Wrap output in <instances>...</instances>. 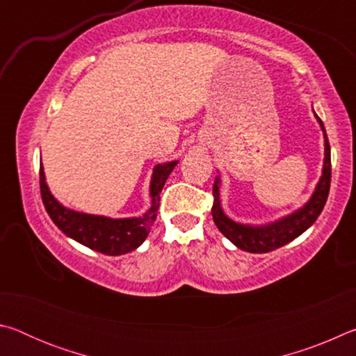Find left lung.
<instances>
[{
	"mask_svg": "<svg viewBox=\"0 0 356 356\" xmlns=\"http://www.w3.org/2000/svg\"><path fill=\"white\" fill-rule=\"evenodd\" d=\"M318 119V118H317ZM323 135H325V165H323V174L321 182H318L314 195L306 204L303 209L298 212L286 216L280 221L273 222V225L262 226V227H251L243 226L238 222H234L229 220L227 216L222 213L220 207V197H218V179H215L213 184V206H212V216L216 227L220 229L222 236L231 240V242L237 246V248L248 251V252H268L276 248H281L286 243L292 242L293 238L301 236L306 229H308L312 222L317 220V216L322 213L327 202L328 193H330V182H331V155H330V143L328 136L325 134L323 122L318 119Z\"/></svg>",
	"mask_w": 356,
	"mask_h": 356,
	"instance_id": "obj_1",
	"label": "left lung"
}]
</instances>
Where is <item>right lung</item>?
<instances>
[{"mask_svg":"<svg viewBox=\"0 0 356 356\" xmlns=\"http://www.w3.org/2000/svg\"><path fill=\"white\" fill-rule=\"evenodd\" d=\"M177 161L155 166L152 184H150V196H152V207L146 215L140 218L111 220L105 216H94L86 213H78L74 210L63 207L51 193L48 191L45 176L40 166V196L47 213L50 215L53 222L70 238L76 240L81 245L88 246L97 252L106 256H119L134 251L146 240L156 218L160 207V193Z\"/></svg>","mask_w":356,"mask_h":356,"instance_id":"1","label":"right lung"}]
</instances>
